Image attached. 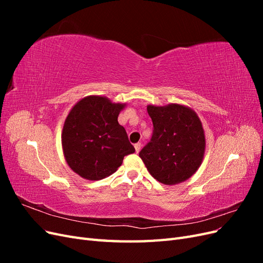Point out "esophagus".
I'll return each instance as SVG.
<instances>
[{
    "label": "esophagus",
    "instance_id": "1",
    "mask_svg": "<svg viewBox=\"0 0 263 263\" xmlns=\"http://www.w3.org/2000/svg\"><path fill=\"white\" fill-rule=\"evenodd\" d=\"M140 148H141V144H140V142H137V144H135V150H136L137 154L140 151Z\"/></svg>",
    "mask_w": 263,
    "mask_h": 263
}]
</instances>
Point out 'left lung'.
I'll return each instance as SVG.
<instances>
[{
    "label": "left lung",
    "instance_id": "left-lung-1",
    "mask_svg": "<svg viewBox=\"0 0 263 263\" xmlns=\"http://www.w3.org/2000/svg\"><path fill=\"white\" fill-rule=\"evenodd\" d=\"M153 119L151 140L139 157L157 181L165 185L190 179L202 164L205 134L200 117L185 105L171 103L165 106H147Z\"/></svg>",
    "mask_w": 263,
    "mask_h": 263
}]
</instances>
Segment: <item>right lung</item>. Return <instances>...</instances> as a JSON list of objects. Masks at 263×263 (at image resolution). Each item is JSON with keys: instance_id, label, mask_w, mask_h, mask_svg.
<instances>
[{"instance_id": "1", "label": "right lung", "mask_w": 263, "mask_h": 263, "mask_svg": "<svg viewBox=\"0 0 263 263\" xmlns=\"http://www.w3.org/2000/svg\"><path fill=\"white\" fill-rule=\"evenodd\" d=\"M125 103L89 95L77 102L63 124L61 145L68 165L81 178L98 181L113 174L125 156L135 153L118 124Z\"/></svg>"}]
</instances>
